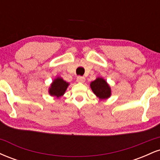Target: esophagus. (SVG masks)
<instances>
[{
	"mask_svg": "<svg viewBox=\"0 0 160 160\" xmlns=\"http://www.w3.org/2000/svg\"><path fill=\"white\" fill-rule=\"evenodd\" d=\"M86 78L84 77H81V76H78V78H77V81L79 82H85Z\"/></svg>",
	"mask_w": 160,
	"mask_h": 160,
	"instance_id": "1",
	"label": "esophagus"
}]
</instances>
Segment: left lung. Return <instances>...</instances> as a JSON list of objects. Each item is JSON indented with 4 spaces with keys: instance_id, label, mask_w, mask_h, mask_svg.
Masks as SVG:
<instances>
[{
    "instance_id": "1",
    "label": "left lung",
    "mask_w": 160,
    "mask_h": 160,
    "mask_svg": "<svg viewBox=\"0 0 160 160\" xmlns=\"http://www.w3.org/2000/svg\"><path fill=\"white\" fill-rule=\"evenodd\" d=\"M90 86L94 94L100 99H107L111 96V87L103 78H98L91 82Z\"/></svg>"
}]
</instances>
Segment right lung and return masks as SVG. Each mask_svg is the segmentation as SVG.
<instances>
[{
  "mask_svg": "<svg viewBox=\"0 0 160 160\" xmlns=\"http://www.w3.org/2000/svg\"><path fill=\"white\" fill-rule=\"evenodd\" d=\"M69 83L67 82L61 78H57L53 80L49 89V95L55 96L56 98H59L65 94L66 89Z\"/></svg>",
  "mask_w": 160,
  "mask_h": 160,
  "instance_id": "add662e5",
  "label": "right lung"
}]
</instances>
